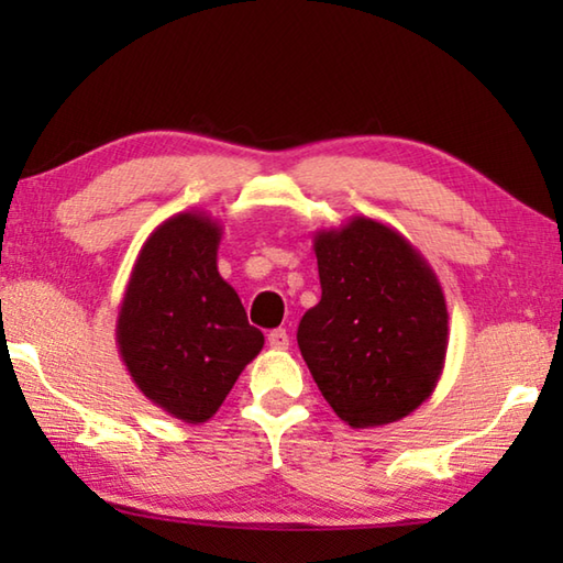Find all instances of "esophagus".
Returning <instances> with one entry per match:
<instances>
[{"label":"esophagus","instance_id":"34e87169","mask_svg":"<svg viewBox=\"0 0 563 563\" xmlns=\"http://www.w3.org/2000/svg\"><path fill=\"white\" fill-rule=\"evenodd\" d=\"M268 345H271L273 350H288V345H290V335H288V332H285L283 328L273 330L271 335H268Z\"/></svg>","mask_w":563,"mask_h":563}]
</instances>
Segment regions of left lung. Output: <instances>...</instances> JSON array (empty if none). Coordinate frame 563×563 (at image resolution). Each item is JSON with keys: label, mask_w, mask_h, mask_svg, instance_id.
I'll list each match as a JSON object with an SVG mask.
<instances>
[{"label": "left lung", "mask_w": 563, "mask_h": 563, "mask_svg": "<svg viewBox=\"0 0 563 563\" xmlns=\"http://www.w3.org/2000/svg\"><path fill=\"white\" fill-rule=\"evenodd\" d=\"M312 247L322 298L298 328L305 365L352 430L397 422L442 377L450 342L442 285L422 253L375 218L318 231Z\"/></svg>", "instance_id": "obj_1"}]
</instances>
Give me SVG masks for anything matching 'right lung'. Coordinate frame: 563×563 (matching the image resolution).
<instances>
[{
	"label": "right lung",
	"mask_w": 563,
	"mask_h": 563,
	"mask_svg": "<svg viewBox=\"0 0 563 563\" xmlns=\"http://www.w3.org/2000/svg\"><path fill=\"white\" fill-rule=\"evenodd\" d=\"M221 235L203 211L170 216L141 245L119 305L117 345L133 385L188 424L218 412L265 342L218 273Z\"/></svg>",
	"instance_id": "right-lung-1"
}]
</instances>
